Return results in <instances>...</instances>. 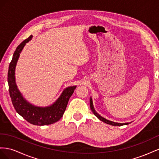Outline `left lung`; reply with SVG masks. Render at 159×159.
<instances>
[{"label":"left lung","instance_id":"1","mask_svg":"<svg viewBox=\"0 0 159 159\" xmlns=\"http://www.w3.org/2000/svg\"><path fill=\"white\" fill-rule=\"evenodd\" d=\"M89 103H90V108H91V111H92L93 113L100 120V121H103L105 123H107V124L111 125H113V126H121V125H128L129 123H117V122H113V121H109V120L103 117L102 116H101V115L98 113L96 112V111L95 110L94 107H93V100H92V98H91V97H90V99H89Z\"/></svg>","mask_w":159,"mask_h":159}]
</instances>
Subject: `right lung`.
<instances>
[{
  "mask_svg": "<svg viewBox=\"0 0 159 159\" xmlns=\"http://www.w3.org/2000/svg\"><path fill=\"white\" fill-rule=\"evenodd\" d=\"M32 38V36L31 35L26 40H24L16 48L14 53L8 71L9 93L14 109L24 119L34 125H47L59 121L63 116L68 101L77 86H70L64 89L56 102L46 107H39L32 105L23 97L16 84L15 69L20 54L26 43L31 40Z\"/></svg>",
  "mask_w": 159,
  "mask_h": 159,
  "instance_id": "obj_1",
  "label": "right lung"
}]
</instances>
